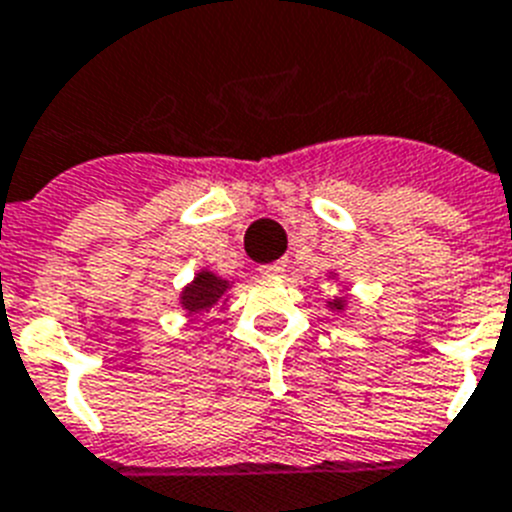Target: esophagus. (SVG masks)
Returning <instances> with one entry per match:
<instances>
[{
  "label": "esophagus",
  "instance_id": "34e87169",
  "mask_svg": "<svg viewBox=\"0 0 512 512\" xmlns=\"http://www.w3.org/2000/svg\"><path fill=\"white\" fill-rule=\"evenodd\" d=\"M283 270H286V263H283V260H276V263L263 265V268H260V273H263V276H281Z\"/></svg>",
  "mask_w": 512,
  "mask_h": 512
}]
</instances>
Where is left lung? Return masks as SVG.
I'll return each mask as SVG.
<instances>
[{
    "mask_svg": "<svg viewBox=\"0 0 512 512\" xmlns=\"http://www.w3.org/2000/svg\"><path fill=\"white\" fill-rule=\"evenodd\" d=\"M330 307H333V309H343V299H333V302H330Z\"/></svg>",
    "mask_w": 512,
    "mask_h": 512,
    "instance_id": "8db88e82",
    "label": "left lung"
}]
</instances>
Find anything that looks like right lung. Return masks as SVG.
I'll return each instance as SVG.
<instances>
[{"instance_id": "1", "label": "right lung", "mask_w": 512, "mask_h": 512, "mask_svg": "<svg viewBox=\"0 0 512 512\" xmlns=\"http://www.w3.org/2000/svg\"><path fill=\"white\" fill-rule=\"evenodd\" d=\"M229 289V281L213 276L210 270L197 273L195 281L182 291V307L190 312V315H200V312H208L213 304H218L223 294Z\"/></svg>"}]
</instances>
